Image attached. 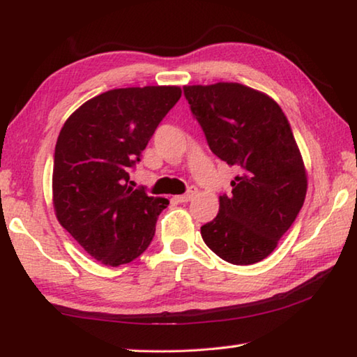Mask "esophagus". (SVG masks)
Returning a JSON list of instances; mask_svg holds the SVG:
<instances>
[{
    "label": "esophagus",
    "instance_id": "34e87169",
    "mask_svg": "<svg viewBox=\"0 0 357 357\" xmlns=\"http://www.w3.org/2000/svg\"><path fill=\"white\" fill-rule=\"evenodd\" d=\"M197 187H189V190H187L184 195H178V197H174V200H176L178 203H187V202H190L193 197L197 195Z\"/></svg>",
    "mask_w": 357,
    "mask_h": 357
}]
</instances>
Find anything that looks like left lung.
Listing matches in <instances>:
<instances>
[{
    "instance_id": "8db88e82",
    "label": "left lung",
    "mask_w": 357,
    "mask_h": 357,
    "mask_svg": "<svg viewBox=\"0 0 357 357\" xmlns=\"http://www.w3.org/2000/svg\"><path fill=\"white\" fill-rule=\"evenodd\" d=\"M184 96L209 149L238 170L202 238L231 264L261 261L305 200L307 174L291 126L269 96L239 83L193 84Z\"/></svg>"
}]
</instances>
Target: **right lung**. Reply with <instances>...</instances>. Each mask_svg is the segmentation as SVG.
<instances>
[{"mask_svg":"<svg viewBox=\"0 0 357 357\" xmlns=\"http://www.w3.org/2000/svg\"><path fill=\"white\" fill-rule=\"evenodd\" d=\"M181 98L178 86L121 88L84 102L59 132L53 204L89 255L116 268L148 249L167 198L132 189L130 170Z\"/></svg>","mask_w":357,"mask_h":357,"instance_id":"1","label":"right lung"}]
</instances>
